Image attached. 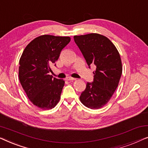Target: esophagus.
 <instances>
[{"label":"esophagus","mask_w":148,"mask_h":148,"mask_svg":"<svg viewBox=\"0 0 148 148\" xmlns=\"http://www.w3.org/2000/svg\"><path fill=\"white\" fill-rule=\"evenodd\" d=\"M66 80H67V81H75V80H76V79L73 78V77H67L66 78Z\"/></svg>","instance_id":"obj_1"}]
</instances>
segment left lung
I'll list each match as a JSON object with an SVG mask.
<instances>
[{
  "instance_id": "1",
  "label": "left lung",
  "mask_w": 148,
  "mask_h": 148,
  "mask_svg": "<svg viewBox=\"0 0 148 148\" xmlns=\"http://www.w3.org/2000/svg\"><path fill=\"white\" fill-rule=\"evenodd\" d=\"M74 40L89 67L95 64L94 82H88L79 97L84 106L98 109L106 105L118 87L123 66L120 54L112 42L98 34L75 36Z\"/></svg>"
}]
</instances>
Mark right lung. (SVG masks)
I'll return each mask as SVG.
<instances>
[{
    "label": "right lung",
    "instance_id": "1",
    "mask_svg": "<svg viewBox=\"0 0 148 148\" xmlns=\"http://www.w3.org/2000/svg\"><path fill=\"white\" fill-rule=\"evenodd\" d=\"M70 41V37L40 36L27 44L20 58L19 79L22 88L33 104L42 110L52 109L59 102L64 81L49 73Z\"/></svg>",
    "mask_w": 148,
    "mask_h": 148
}]
</instances>
